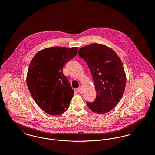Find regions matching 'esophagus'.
Here are the masks:
<instances>
[{
  "instance_id": "1",
  "label": "esophagus",
  "mask_w": 155,
  "mask_h": 155,
  "mask_svg": "<svg viewBox=\"0 0 155 155\" xmlns=\"http://www.w3.org/2000/svg\"><path fill=\"white\" fill-rule=\"evenodd\" d=\"M77 90H78V92L80 94H81V93L82 92V89L81 87H80Z\"/></svg>"
}]
</instances>
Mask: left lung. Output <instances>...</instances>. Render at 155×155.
<instances>
[{"mask_svg":"<svg viewBox=\"0 0 155 155\" xmlns=\"http://www.w3.org/2000/svg\"><path fill=\"white\" fill-rule=\"evenodd\" d=\"M78 54L88 66L97 93L93 102H87L89 109L98 114L110 111L125 90L126 76L121 60L111 48L99 44L81 47Z\"/></svg>","mask_w":155,"mask_h":155,"instance_id":"8db88e82","label":"left lung"}]
</instances>
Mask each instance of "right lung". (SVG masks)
Masks as SVG:
<instances>
[{"instance_id": "obj_1", "label": "right lung", "mask_w": 155, "mask_h": 155, "mask_svg": "<svg viewBox=\"0 0 155 155\" xmlns=\"http://www.w3.org/2000/svg\"><path fill=\"white\" fill-rule=\"evenodd\" d=\"M78 52L77 47H52L38 52L30 63L27 84L39 107L50 115H60L68 108L74 92L63 68Z\"/></svg>"}]
</instances>
